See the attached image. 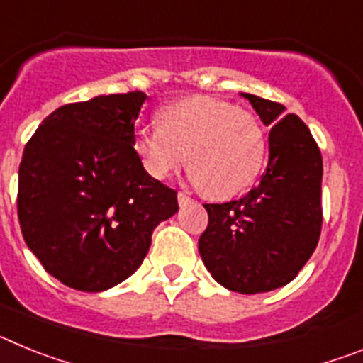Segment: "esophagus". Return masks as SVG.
Segmentation results:
<instances>
[{"label":"esophagus","mask_w":363,"mask_h":363,"mask_svg":"<svg viewBox=\"0 0 363 363\" xmlns=\"http://www.w3.org/2000/svg\"><path fill=\"white\" fill-rule=\"evenodd\" d=\"M189 201H191V196H189V192L179 191L178 192V203L182 205V207H185V205H187Z\"/></svg>","instance_id":"obj_1"}]
</instances>
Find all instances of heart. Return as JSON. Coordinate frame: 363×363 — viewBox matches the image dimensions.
Listing matches in <instances>:
<instances>
[{"label":"heart","instance_id":"heart-1","mask_svg":"<svg viewBox=\"0 0 363 363\" xmlns=\"http://www.w3.org/2000/svg\"><path fill=\"white\" fill-rule=\"evenodd\" d=\"M156 129L133 136L143 171L165 179L185 165L209 196L230 198L251 187L267 152L262 121L252 112L209 96H192L160 111Z\"/></svg>","mask_w":363,"mask_h":363}]
</instances>
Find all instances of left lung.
<instances>
[{
    "label": "left lung",
    "instance_id": "left-lung-1",
    "mask_svg": "<svg viewBox=\"0 0 363 363\" xmlns=\"http://www.w3.org/2000/svg\"><path fill=\"white\" fill-rule=\"evenodd\" d=\"M269 133V163L238 200L205 203L209 225L198 251L214 280L242 294L267 293L296 278L322 230V154L307 125L271 99L245 94Z\"/></svg>",
    "mask_w": 363,
    "mask_h": 363
}]
</instances>
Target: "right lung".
<instances>
[{"mask_svg":"<svg viewBox=\"0 0 363 363\" xmlns=\"http://www.w3.org/2000/svg\"><path fill=\"white\" fill-rule=\"evenodd\" d=\"M142 91L96 96L45 118L19 165L25 243L67 287L99 293L142 265L160 221L178 213L174 189L133 152Z\"/></svg>","mask_w":363,"mask_h":363,"instance_id":"right-lung-1","label":"right lung"}]
</instances>
